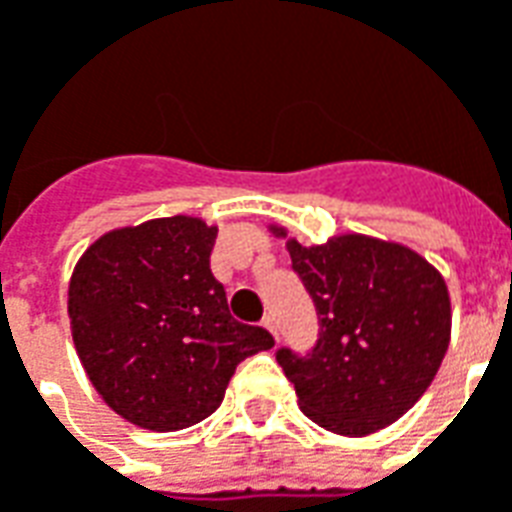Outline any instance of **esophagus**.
Masks as SVG:
<instances>
[{"instance_id":"obj_1","label":"esophagus","mask_w":512,"mask_h":512,"mask_svg":"<svg viewBox=\"0 0 512 512\" xmlns=\"http://www.w3.org/2000/svg\"><path fill=\"white\" fill-rule=\"evenodd\" d=\"M263 326H266L268 332L274 334V337H277V340H279V334H277V321H274V318H271V315H266V318H263Z\"/></svg>"}]
</instances>
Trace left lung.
<instances>
[{
    "instance_id": "1",
    "label": "left lung",
    "mask_w": 512,
    "mask_h": 512,
    "mask_svg": "<svg viewBox=\"0 0 512 512\" xmlns=\"http://www.w3.org/2000/svg\"><path fill=\"white\" fill-rule=\"evenodd\" d=\"M288 252L321 326L310 354L277 351L301 411L340 436L392 425L425 395L447 354L444 277L414 249L370 235H334L318 246L290 238Z\"/></svg>"
}]
</instances>
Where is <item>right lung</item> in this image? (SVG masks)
Masks as SVG:
<instances>
[{
  "instance_id": "right-lung-1",
  "label": "right lung",
  "mask_w": 512,
  "mask_h": 512,
  "mask_svg": "<svg viewBox=\"0 0 512 512\" xmlns=\"http://www.w3.org/2000/svg\"><path fill=\"white\" fill-rule=\"evenodd\" d=\"M216 227L150 219L101 235L76 263L68 315L76 354L104 403L139 428L211 417L235 367L274 337L230 315L211 274Z\"/></svg>"
}]
</instances>
